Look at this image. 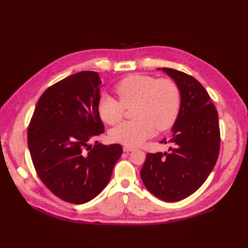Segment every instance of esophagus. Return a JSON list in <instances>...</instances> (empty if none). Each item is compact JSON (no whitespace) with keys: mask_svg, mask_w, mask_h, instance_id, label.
Returning <instances> with one entry per match:
<instances>
[{"mask_svg":"<svg viewBox=\"0 0 248 248\" xmlns=\"http://www.w3.org/2000/svg\"><path fill=\"white\" fill-rule=\"evenodd\" d=\"M132 151H134V148H132V147H124V152H125V153H128V152H132Z\"/></svg>","mask_w":248,"mask_h":248,"instance_id":"34e87169","label":"esophagus"}]
</instances>
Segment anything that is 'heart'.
<instances>
[{
    "label": "heart",
    "instance_id": "heart-1",
    "mask_svg": "<svg viewBox=\"0 0 248 248\" xmlns=\"http://www.w3.org/2000/svg\"><path fill=\"white\" fill-rule=\"evenodd\" d=\"M120 101L102 95L97 104L100 119L108 124H115L124 116V108H133L135 120L120 124L110 131V139L127 147H137L152 138L157 128H170L178 116L181 94L171 80L150 75L133 74L122 79L114 87Z\"/></svg>",
    "mask_w": 248,
    "mask_h": 248
}]
</instances>
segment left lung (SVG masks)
<instances>
[{"label": "left lung", "instance_id": "8db88e82", "mask_svg": "<svg viewBox=\"0 0 248 248\" xmlns=\"http://www.w3.org/2000/svg\"><path fill=\"white\" fill-rule=\"evenodd\" d=\"M158 69L177 84L181 106L171 138L160 141L170 142L174 148L164 154H147L140 178L155 197L177 202L196 192L217 162L220 148L218 113L197 79L175 69Z\"/></svg>", "mask_w": 248, "mask_h": 248}]
</instances>
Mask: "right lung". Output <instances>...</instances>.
Here are the masks:
<instances>
[{
	"instance_id": "right-lung-1",
	"label": "right lung",
	"mask_w": 248,
	"mask_h": 248,
	"mask_svg": "<svg viewBox=\"0 0 248 248\" xmlns=\"http://www.w3.org/2000/svg\"><path fill=\"white\" fill-rule=\"evenodd\" d=\"M101 80L81 71L47 88L28 127V147L44 185L63 201L83 204L110 180L123 147L89 141L104 132L97 110Z\"/></svg>"
}]
</instances>
